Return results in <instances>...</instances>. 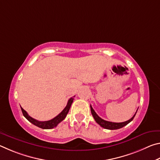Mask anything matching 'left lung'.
I'll list each match as a JSON object with an SVG mask.
<instances>
[{
	"label": "left lung",
	"instance_id": "8db88e82",
	"mask_svg": "<svg viewBox=\"0 0 160 160\" xmlns=\"http://www.w3.org/2000/svg\"><path fill=\"white\" fill-rule=\"evenodd\" d=\"M90 109H91V113L92 114V116L95 120L96 122L99 124L100 126H102V128H106V129H109V130H116V129H119L123 128V126H126L127 124L129 123L131 121H132V119L134 118L135 114H136L137 112H135L134 116L132 117L129 119V120L124 121V122H121V123H114V122H111V121H105L104 119H102L99 117V116L97 114L96 112H94V110L93 109V108L90 105ZM138 111V110H137Z\"/></svg>",
	"mask_w": 160,
	"mask_h": 160
}]
</instances>
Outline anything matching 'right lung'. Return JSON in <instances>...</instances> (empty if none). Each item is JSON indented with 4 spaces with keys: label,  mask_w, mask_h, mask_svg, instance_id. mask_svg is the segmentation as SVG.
I'll list each match as a JSON object with an SVG mask.
<instances>
[{
    "label": "right lung",
    "mask_w": 160,
    "mask_h": 160,
    "mask_svg": "<svg viewBox=\"0 0 160 160\" xmlns=\"http://www.w3.org/2000/svg\"><path fill=\"white\" fill-rule=\"evenodd\" d=\"M73 99H74L73 97L70 98L68 102L66 107L64 108V109L62 111V112L59 113L58 116H56L55 118L51 119L49 121H37L36 119L32 118L30 116H29V114L27 113L26 111L24 110L22 107H21V110H22V112L23 113V116H25L29 122H31L32 124H34V125L37 126V127L41 128L42 129H51V128H53L54 127L57 126L59 123H61L62 121L64 120V118H66L68 113L69 112L70 108L71 107L72 102H73Z\"/></svg>",
    "instance_id": "1"
}]
</instances>
